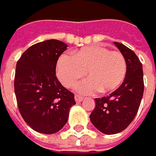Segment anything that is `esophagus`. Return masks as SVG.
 Returning a JSON list of instances; mask_svg holds the SVG:
<instances>
[{
	"label": "esophagus",
	"instance_id": "obj_1",
	"mask_svg": "<svg viewBox=\"0 0 156 156\" xmlns=\"http://www.w3.org/2000/svg\"><path fill=\"white\" fill-rule=\"evenodd\" d=\"M74 99H75V101H76L77 103H79V102H82V101H83V98L81 97V96H78V95H75V96H74Z\"/></svg>",
	"mask_w": 156,
	"mask_h": 156
}]
</instances>
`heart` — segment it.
<instances>
[{
    "instance_id": "heart-1",
    "label": "heart",
    "mask_w": 156,
    "mask_h": 156,
    "mask_svg": "<svg viewBox=\"0 0 156 156\" xmlns=\"http://www.w3.org/2000/svg\"><path fill=\"white\" fill-rule=\"evenodd\" d=\"M126 70L123 55L102 46L83 48L75 52L73 57L64 55L57 65L58 77L67 88L84 76L87 71L90 78L74 87L82 94H92L98 90L106 93L116 90L123 82Z\"/></svg>"
}]
</instances>
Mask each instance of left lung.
Wrapping results in <instances>:
<instances>
[{
  "label": "left lung",
  "mask_w": 156,
  "mask_h": 156,
  "mask_svg": "<svg viewBox=\"0 0 156 156\" xmlns=\"http://www.w3.org/2000/svg\"><path fill=\"white\" fill-rule=\"evenodd\" d=\"M123 55L127 70L122 85L107 97L95 98L90 122L104 134H116L128 127L139 110L144 92L142 64L134 51L115 41Z\"/></svg>",
  "instance_id": "8db88e82"
}]
</instances>
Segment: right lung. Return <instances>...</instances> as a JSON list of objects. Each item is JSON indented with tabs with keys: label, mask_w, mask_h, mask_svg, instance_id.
<instances>
[{
	"label": "right lung",
	"mask_w": 156,
	"mask_h": 156,
	"mask_svg": "<svg viewBox=\"0 0 156 156\" xmlns=\"http://www.w3.org/2000/svg\"><path fill=\"white\" fill-rule=\"evenodd\" d=\"M67 45L58 40L34 44L17 63L14 89L18 110L28 125L44 134H53L66 123L74 95L56 76L58 58Z\"/></svg>",
	"instance_id": "right-lung-1"
}]
</instances>
